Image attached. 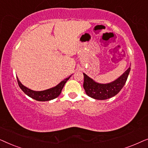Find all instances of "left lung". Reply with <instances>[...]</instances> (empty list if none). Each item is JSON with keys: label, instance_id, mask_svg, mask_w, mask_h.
I'll return each mask as SVG.
<instances>
[{"label": "left lung", "instance_id": "8db88e82", "mask_svg": "<svg viewBox=\"0 0 148 148\" xmlns=\"http://www.w3.org/2000/svg\"><path fill=\"white\" fill-rule=\"evenodd\" d=\"M131 67L127 69L121 75L108 84H100L84 73V88L86 94L96 100H106L116 96L121 90L127 82Z\"/></svg>", "mask_w": 148, "mask_h": 148}]
</instances>
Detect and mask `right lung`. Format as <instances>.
<instances>
[{
  "instance_id": "1",
  "label": "right lung",
  "mask_w": 148,
  "mask_h": 148,
  "mask_svg": "<svg viewBox=\"0 0 148 148\" xmlns=\"http://www.w3.org/2000/svg\"><path fill=\"white\" fill-rule=\"evenodd\" d=\"M70 75L69 77L64 79V80H62V82H60L58 85H56V86L51 88L48 90H43V91H34L30 89L27 88V87L24 86L23 84L20 82L19 79L17 77V79L18 84L20 88L21 89V90L25 93L26 95H27L30 98L34 99V100L37 101H42V102H45V101H49L53 99H55L56 98L59 96L61 93V91L63 88L64 84H66V82L69 79V78L71 77Z\"/></svg>"
}]
</instances>
